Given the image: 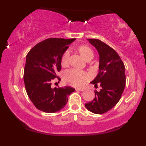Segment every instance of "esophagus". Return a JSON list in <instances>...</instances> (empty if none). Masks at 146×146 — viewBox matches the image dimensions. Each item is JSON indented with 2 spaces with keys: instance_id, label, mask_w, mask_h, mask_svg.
<instances>
[{
  "instance_id": "obj_1",
  "label": "esophagus",
  "mask_w": 146,
  "mask_h": 146,
  "mask_svg": "<svg viewBox=\"0 0 146 146\" xmlns=\"http://www.w3.org/2000/svg\"><path fill=\"white\" fill-rule=\"evenodd\" d=\"M76 90L80 91V92H83V91H84V88H76Z\"/></svg>"
}]
</instances>
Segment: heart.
Here are the masks:
<instances>
[{
  "instance_id": "obj_1",
  "label": "heart",
  "mask_w": 146,
  "mask_h": 146,
  "mask_svg": "<svg viewBox=\"0 0 146 146\" xmlns=\"http://www.w3.org/2000/svg\"><path fill=\"white\" fill-rule=\"evenodd\" d=\"M77 50L80 54L86 60H92L94 57L93 51L87 46L82 45L77 48ZM69 52L66 51L62 56L61 64L62 66H67L69 62ZM89 78L88 74L84 71L78 69H71L67 70L64 74V80L65 82L74 87H82L84 85L86 82Z\"/></svg>"
}]
</instances>
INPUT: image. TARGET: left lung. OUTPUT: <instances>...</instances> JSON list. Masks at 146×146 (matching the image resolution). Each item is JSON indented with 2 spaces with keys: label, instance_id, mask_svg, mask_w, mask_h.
Instances as JSON below:
<instances>
[{
  "label": "left lung",
  "instance_id": "8db88e82",
  "mask_svg": "<svg viewBox=\"0 0 146 146\" xmlns=\"http://www.w3.org/2000/svg\"><path fill=\"white\" fill-rule=\"evenodd\" d=\"M99 54V72L91 84L100 92L94 91L95 98L85 107L91 112L102 114L115 106L121 98L125 86V66L120 57L112 48L98 39H88Z\"/></svg>",
  "mask_w": 146,
  "mask_h": 146
}]
</instances>
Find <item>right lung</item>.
<instances>
[{"mask_svg":"<svg viewBox=\"0 0 146 146\" xmlns=\"http://www.w3.org/2000/svg\"><path fill=\"white\" fill-rule=\"evenodd\" d=\"M75 38L46 39L35 46L27 55L24 82L29 98L35 107L46 113H54L65 106L75 89L70 86L52 88V80L61 70V58Z\"/></svg>","mask_w":146,"mask_h":146,"instance_id":"obj_1","label":"right lung"}]
</instances>
